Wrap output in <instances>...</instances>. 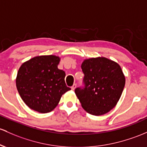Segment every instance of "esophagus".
<instances>
[{"mask_svg": "<svg viewBox=\"0 0 147 147\" xmlns=\"http://www.w3.org/2000/svg\"><path fill=\"white\" fill-rule=\"evenodd\" d=\"M76 86H77V85L75 84H74L72 85V86L71 87V89H72V90H73V91H74V90L75 89V88H76Z\"/></svg>", "mask_w": 147, "mask_h": 147, "instance_id": "34e87169", "label": "esophagus"}]
</instances>
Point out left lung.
<instances>
[{"label":"left lung","instance_id":"8db88e82","mask_svg":"<svg viewBox=\"0 0 147 147\" xmlns=\"http://www.w3.org/2000/svg\"><path fill=\"white\" fill-rule=\"evenodd\" d=\"M81 67L85 87L77 88L75 92L82 107L94 116L109 112L117 105L125 86V75L121 66L101 56L84 59Z\"/></svg>","mask_w":147,"mask_h":147}]
</instances>
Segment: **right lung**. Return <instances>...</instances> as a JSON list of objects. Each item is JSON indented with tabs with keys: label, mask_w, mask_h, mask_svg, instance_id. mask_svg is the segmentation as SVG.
<instances>
[{
	"label": "right lung",
	"mask_w": 147,
	"mask_h": 147,
	"mask_svg": "<svg viewBox=\"0 0 147 147\" xmlns=\"http://www.w3.org/2000/svg\"><path fill=\"white\" fill-rule=\"evenodd\" d=\"M60 61L58 56H38L19 67L16 77L17 91L25 104L33 110L51 112L62 95L71 89L65 84V72L58 68Z\"/></svg>",
	"instance_id": "obj_1"
}]
</instances>
